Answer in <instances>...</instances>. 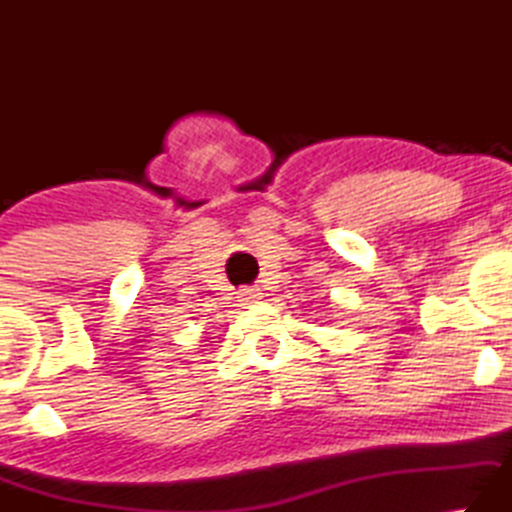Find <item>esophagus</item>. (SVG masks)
I'll return each mask as SVG.
<instances>
[{
  "label": "esophagus",
  "mask_w": 512,
  "mask_h": 512,
  "mask_svg": "<svg viewBox=\"0 0 512 512\" xmlns=\"http://www.w3.org/2000/svg\"><path fill=\"white\" fill-rule=\"evenodd\" d=\"M239 302L244 304V306H250V304H255V302H259L264 297V293L259 291V288H255V286H244L239 291Z\"/></svg>",
  "instance_id": "esophagus-1"
}]
</instances>
